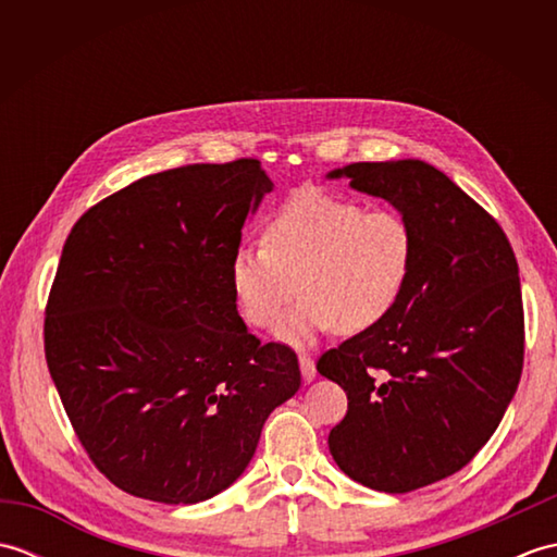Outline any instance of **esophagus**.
<instances>
[{
	"label": "esophagus",
	"instance_id": "34e87169",
	"mask_svg": "<svg viewBox=\"0 0 557 557\" xmlns=\"http://www.w3.org/2000/svg\"><path fill=\"white\" fill-rule=\"evenodd\" d=\"M299 366H301V377L306 383H311L315 377V363L309 354H299Z\"/></svg>",
	"mask_w": 557,
	"mask_h": 557
}]
</instances>
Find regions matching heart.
<instances>
[{
    "label": "heart",
    "instance_id": "heart-1",
    "mask_svg": "<svg viewBox=\"0 0 557 557\" xmlns=\"http://www.w3.org/2000/svg\"><path fill=\"white\" fill-rule=\"evenodd\" d=\"M411 265L413 232L399 210L301 188L272 210L263 246L236 248L230 282L242 318L258 330L275 327L301 293L277 335L304 345L327 330L359 335L381 325L405 294Z\"/></svg>",
    "mask_w": 557,
    "mask_h": 557
}]
</instances>
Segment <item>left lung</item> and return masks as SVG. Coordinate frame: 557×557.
Listing matches in <instances>:
<instances>
[{
	"label": "left lung",
	"instance_id": "obj_1",
	"mask_svg": "<svg viewBox=\"0 0 557 557\" xmlns=\"http://www.w3.org/2000/svg\"><path fill=\"white\" fill-rule=\"evenodd\" d=\"M330 176L389 200L413 232L395 311L315 363L347 393V417L327 435L337 467L373 491L409 493L467 467L517 393V258L495 218L421 160L354 162Z\"/></svg>",
	"mask_w": 557,
	"mask_h": 557
}]
</instances>
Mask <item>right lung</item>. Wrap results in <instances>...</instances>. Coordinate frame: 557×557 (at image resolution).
I'll use <instances>...</instances> for the list:
<instances>
[{
	"instance_id": "1",
	"label": "right lung",
	"mask_w": 557,
	"mask_h": 557,
	"mask_svg": "<svg viewBox=\"0 0 557 557\" xmlns=\"http://www.w3.org/2000/svg\"><path fill=\"white\" fill-rule=\"evenodd\" d=\"M272 182L253 158L144 176L83 212L45 309V359L100 474L191 505L251 461L301 385L297 354L246 330L230 282Z\"/></svg>"
}]
</instances>
